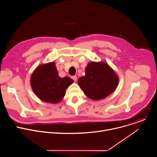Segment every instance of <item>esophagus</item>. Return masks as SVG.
<instances>
[{
	"instance_id": "34e87169",
	"label": "esophagus",
	"mask_w": 157,
	"mask_h": 157,
	"mask_svg": "<svg viewBox=\"0 0 157 157\" xmlns=\"http://www.w3.org/2000/svg\"><path fill=\"white\" fill-rule=\"evenodd\" d=\"M71 78H72L75 81H76L77 80V76H73L71 77Z\"/></svg>"
}]
</instances>
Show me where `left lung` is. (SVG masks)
I'll list each match as a JSON object with an SVG mask.
<instances>
[{"label": "left lung", "instance_id": "obj_1", "mask_svg": "<svg viewBox=\"0 0 157 157\" xmlns=\"http://www.w3.org/2000/svg\"><path fill=\"white\" fill-rule=\"evenodd\" d=\"M119 78L114 70L103 62L89 63L85 76L78 79V84L84 93L93 100L102 99L116 89Z\"/></svg>", "mask_w": 157, "mask_h": 157}]
</instances>
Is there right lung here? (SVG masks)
<instances>
[{
  "mask_svg": "<svg viewBox=\"0 0 157 157\" xmlns=\"http://www.w3.org/2000/svg\"><path fill=\"white\" fill-rule=\"evenodd\" d=\"M73 82V80L69 77L59 76L53 62L38 66L30 81L36 96L44 102L52 104L62 100L66 89Z\"/></svg>",
  "mask_w": 157,
  "mask_h": 157,
  "instance_id": "1",
  "label": "right lung"
}]
</instances>
